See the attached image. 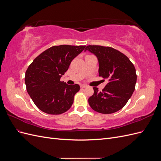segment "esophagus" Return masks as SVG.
I'll use <instances>...</instances> for the list:
<instances>
[{"instance_id": "34e87169", "label": "esophagus", "mask_w": 161, "mask_h": 161, "mask_svg": "<svg viewBox=\"0 0 161 161\" xmlns=\"http://www.w3.org/2000/svg\"><path fill=\"white\" fill-rule=\"evenodd\" d=\"M85 87H86V85H80V88L81 89H84V88H85Z\"/></svg>"}]
</instances>
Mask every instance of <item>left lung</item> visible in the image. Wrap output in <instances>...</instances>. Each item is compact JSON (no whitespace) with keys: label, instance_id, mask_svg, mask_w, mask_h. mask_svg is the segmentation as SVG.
Listing matches in <instances>:
<instances>
[{"label":"left lung","instance_id":"left-lung-1","mask_svg":"<svg viewBox=\"0 0 161 161\" xmlns=\"http://www.w3.org/2000/svg\"><path fill=\"white\" fill-rule=\"evenodd\" d=\"M86 50L96 55L99 76L108 80L101 91L93 87L94 93L88 100L89 105L101 114L115 113L124 108L135 90V67L125 54L111 47L89 45L85 47Z\"/></svg>","mask_w":161,"mask_h":161}]
</instances>
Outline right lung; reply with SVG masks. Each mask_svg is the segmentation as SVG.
Segmentation results:
<instances>
[{"instance_id": "obj_1", "label": "right lung", "mask_w": 161, "mask_h": 161, "mask_svg": "<svg viewBox=\"0 0 161 161\" xmlns=\"http://www.w3.org/2000/svg\"><path fill=\"white\" fill-rule=\"evenodd\" d=\"M85 48V46H53L41 53L29 66L25 76L27 91L41 111L59 115L71 108L80 86L67 85L60 78Z\"/></svg>"}]
</instances>
